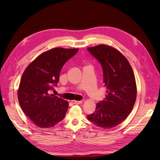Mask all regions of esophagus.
<instances>
[{
  "instance_id": "34e87169",
  "label": "esophagus",
  "mask_w": 160,
  "mask_h": 160,
  "mask_svg": "<svg viewBox=\"0 0 160 160\" xmlns=\"http://www.w3.org/2000/svg\"><path fill=\"white\" fill-rule=\"evenodd\" d=\"M72 103L73 104H81V103H82V102H81V101H76V100H73V101H72Z\"/></svg>"
}]
</instances>
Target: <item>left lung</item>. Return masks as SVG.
Wrapping results in <instances>:
<instances>
[{
  "mask_svg": "<svg viewBox=\"0 0 160 160\" xmlns=\"http://www.w3.org/2000/svg\"><path fill=\"white\" fill-rule=\"evenodd\" d=\"M101 63L105 99L97 103L95 112L88 119L98 127L111 128L119 125L131 113L137 94L132 68L127 58L114 47L105 44L88 47Z\"/></svg>",
  "mask_w": 160,
  "mask_h": 160,
  "instance_id": "obj_1",
  "label": "left lung"
}]
</instances>
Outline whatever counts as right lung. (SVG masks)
<instances>
[{
  "label": "right lung",
  "mask_w": 160,
  "mask_h": 160,
  "mask_svg": "<svg viewBox=\"0 0 160 160\" xmlns=\"http://www.w3.org/2000/svg\"><path fill=\"white\" fill-rule=\"evenodd\" d=\"M78 49L56 47L43 52L23 72L18 90L20 107L35 125L41 128L55 126L66 115L68 102L49 94L59 80L64 63Z\"/></svg>",
  "instance_id": "obj_1"
}]
</instances>
